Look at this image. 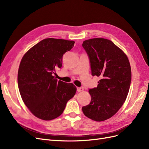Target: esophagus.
<instances>
[{"instance_id": "34e87169", "label": "esophagus", "mask_w": 149, "mask_h": 149, "mask_svg": "<svg viewBox=\"0 0 149 149\" xmlns=\"http://www.w3.org/2000/svg\"><path fill=\"white\" fill-rule=\"evenodd\" d=\"M84 90V88L83 87H78L77 88V91L78 92H81Z\"/></svg>"}]
</instances>
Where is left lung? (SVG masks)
Returning a JSON list of instances; mask_svg holds the SVG:
<instances>
[{
	"instance_id": "1",
	"label": "left lung",
	"mask_w": 149,
	"mask_h": 149,
	"mask_svg": "<svg viewBox=\"0 0 149 149\" xmlns=\"http://www.w3.org/2000/svg\"><path fill=\"white\" fill-rule=\"evenodd\" d=\"M91 74L100 77L96 88L89 89L91 100L83 106L84 114L95 121L113 116L127 98L131 82V68L127 56L116 45L105 38L85 40Z\"/></svg>"
}]
</instances>
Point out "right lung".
<instances>
[{"label": "right lung", "mask_w": 149, "mask_h": 149, "mask_svg": "<svg viewBox=\"0 0 149 149\" xmlns=\"http://www.w3.org/2000/svg\"><path fill=\"white\" fill-rule=\"evenodd\" d=\"M74 41L46 38L36 44L22 58L18 71V86L22 100L35 116L45 120L59 117L76 93L72 83L53 76L62 66L64 54Z\"/></svg>", "instance_id": "1"}]
</instances>
